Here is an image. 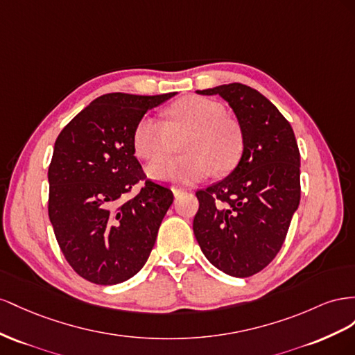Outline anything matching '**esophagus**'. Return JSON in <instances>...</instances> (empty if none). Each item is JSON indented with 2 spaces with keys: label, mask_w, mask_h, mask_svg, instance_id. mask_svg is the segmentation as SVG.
Listing matches in <instances>:
<instances>
[{
  "label": "esophagus",
  "mask_w": 355,
  "mask_h": 355,
  "mask_svg": "<svg viewBox=\"0 0 355 355\" xmlns=\"http://www.w3.org/2000/svg\"><path fill=\"white\" fill-rule=\"evenodd\" d=\"M184 191H189V189H184V187H177V186L172 187V193H174V196H178V195H181V193H184Z\"/></svg>",
  "instance_id": "34e87169"
}]
</instances>
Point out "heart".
<instances>
[{"instance_id":"obj_1","label":"heart","mask_w":355,"mask_h":355,"mask_svg":"<svg viewBox=\"0 0 355 355\" xmlns=\"http://www.w3.org/2000/svg\"><path fill=\"white\" fill-rule=\"evenodd\" d=\"M216 101L186 96L166 111V123L144 117L134 134V146L141 159L151 160L175 151L183 144L184 155L157 159L147 166V174L168 183H198L212 171H234L244 151V135L238 121L230 119Z\"/></svg>"}]
</instances>
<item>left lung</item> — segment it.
<instances>
[{
    "mask_svg": "<svg viewBox=\"0 0 355 355\" xmlns=\"http://www.w3.org/2000/svg\"><path fill=\"white\" fill-rule=\"evenodd\" d=\"M220 95L234 110L244 151L230 174L196 191L193 232L217 269L247 278L265 269L284 244L300 202V153L278 108L241 83L196 90Z\"/></svg>",
    "mask_w": 355,
    "mask_h": 355,
    "instance_id": "left-lung-1",
    "label": "left lung"
}]
</instances>
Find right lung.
Listing matches in <instances>:
<instances>
[{
  "label": "right lung",
  "instance_id": "right-lung-1",
  "mask_svg": "<svg viewBox=\"0 0 355 355\" xmlns=\"http://www.w3.org/2000/svg\"><path fill=\"white\" fill-rule=\"evenodd\" d=\"M177 92L107 94L60 130L49 166V218L60 251L99 286L132 278L146 265L174 195L146 180L134 134L148 110ZM144 180L140 193L123 196Z\"/></svg>",
  "mask_w": 355,
  "mask_h": 355
}]
</instances>
